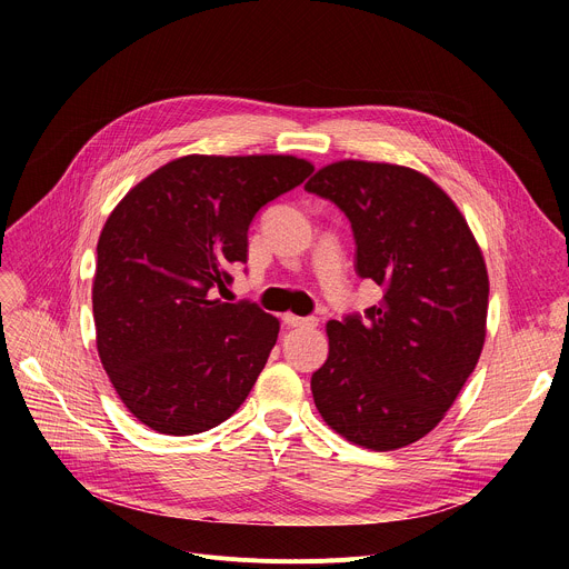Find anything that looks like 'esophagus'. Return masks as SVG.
<instances>
[{
	"label": "esophagus",
	"instance_id": "1",
	"mask_svg": "<svg viewBox=\"0 0 569 569\" xmlns=\"http://www.w3.org/2000/svg\"><path fill=\"white\" fill-rule=\"evenodd\" d=\"M283 322L288 327H316L318 325L316 318H302V316H295V313H283Z\"/></svg>",
	"mask_w": 569,
	"mask_h": 569
}]
</instances>
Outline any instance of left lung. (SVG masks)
Wrapping results in <instances>:
<instances>
[{
  "mask_svg": "<svg viewBox=\"0 0 569 569\" xmlns=\"http://www.w3.org/2000/svg\"><path fill=\"white\" fill-rule=\"evenodd\" d=\"M305 189L343 209L357 272L385 288L365 318L327 322L330 355L311 378L316 408L346 440L399 450L438 427L480 360L482 249L457 202L415 168L343 159Z\"/></svg>",
  "mask_w": 569,
  "mask_h": 569,
  "instance_id": "1",
  "label": "left lung"
}]
</instances>
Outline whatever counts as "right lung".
Here are the masks:
<instances>
[{
  "label": "right lung",
  "instance_id": "right-lung-1",
  "mask_svg": "<svg viewBox=\"0 0 569 569\" xmlns=\"http://www.w3.org/2000/svg\"><path fill=\"white\" fill-rule=\"evenodd\" d=\"M311 170L292 154H189L117 202L97 244L92 309L101 365L138 422L193 436L244 403L281 325L217 292L247 260L258 209Z\"/></svg>",
  "mask_w": 569,
  "mask_h": 569
}]
</instances>
